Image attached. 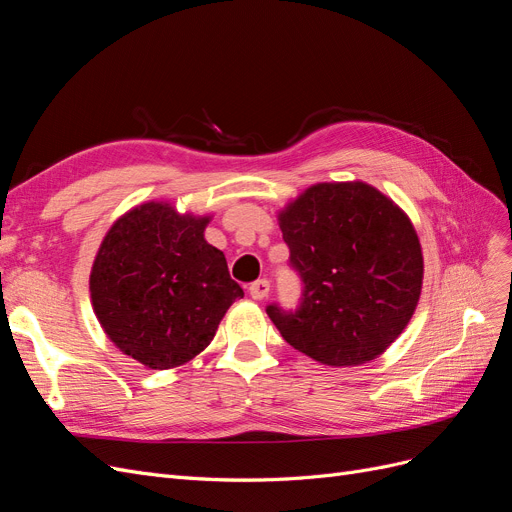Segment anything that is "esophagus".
<instances>
[{
	"label": "esophagus",
	"instance_id": "obj_1",
	"mask_svg": "<svg viewBox=\"0 0 512 512\" xmlns=\"http://www.w3.org/2000/svg\"><path fill=\"white\" fill-rule=\"evenodd\" d=\"M269 290H271L269 280H256L254 284H250V294H252V299H256V301L269 297Z\"/></svg>",
	"mask_w": 512,
	"mask_h": 512
}]
</instances>
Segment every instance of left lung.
<instances>
[{"instance_id":"left-lung-1","label":"left lung","mask_w":512,"mask_h":512,"mask_svg":"<svg viewBox=\"0 0 512 512\" xmlns=\"http://www.w3.org/2000/svg\"><path fill=\"white\" fill-rule=\"evenodd\" d=\"M280 228L303 297L269 305L286 342L331 367L374 361L408 327L423 288V252L408 215L363 181L316 183L288 203Z\"/></svg>"}]
</instances>
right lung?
Masks as SVG:
<instances>
[{
	"label": "right lung",
	"mask_w": 512,
	"mask_h": 512,
	"mask_svg": "<svg viewBox=\"0 0 512 512\" xmlns=\"http://www.w3.org/2000/svg\"><path fill=\"white\" fill-rule=\"evenodd\" d=\"M209 220L149 200L123 213L100 243L89 275L96 318L123 354L149 369L192 361L243 297L224 252L205 239Z\"/></svg>",
	"instance_id": "right-lung-1"
}]
</instances>
